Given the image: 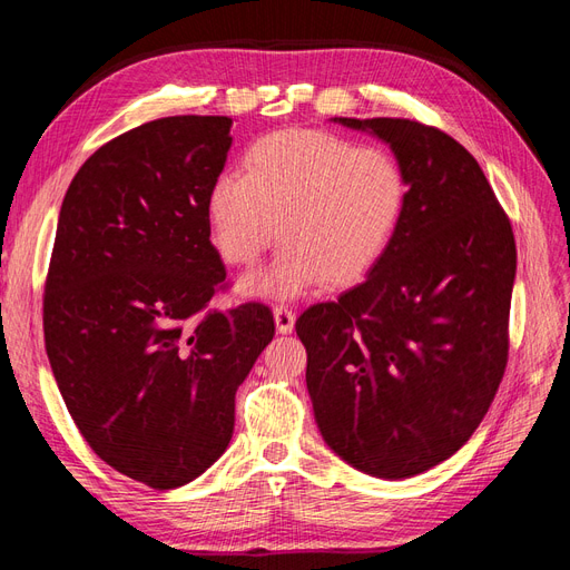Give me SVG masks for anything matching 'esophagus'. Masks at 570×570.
Returning <instances> with one entry per match:
<instances>
[{
    "label": "esophagus",
    "instance_id": "obj_1",
    "mask_svg": "<svg viewBox=\"0 0 570 570\" xmlns=\"http://www.w3.org/2000/svg\"><path fill=\"white\" fill-rule=\"evenodd\" d=\"M273 318H275V327H278V333L287 335L295 331V321H297V314L292 312V308L287 304H275L273 308Z\"/></svg>",
    "mask_w": 570,
    "mask_h": 570
}]
</instances>
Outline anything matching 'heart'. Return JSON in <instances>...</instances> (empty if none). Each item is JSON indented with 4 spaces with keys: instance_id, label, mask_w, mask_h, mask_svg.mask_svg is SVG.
Segmentation results:
<instances>
[{
    "instance_id": "obj_1",
    "label": "heart",
    "mask_w": 570,
    "mask_h": 570,
    "mask_svg": "<svg viewBox=\"0 0 570 570\" xmlns=\"http://www.w3.org/2000/svg\"><path fill=\"white\" fill-rule=\"evenodd\" d=\"M406 174L385 147L325 130H275L249 145L243 174L209 189L212 239L226 264L249 266L278 235L266 271L239 283L245 295L295 297L352 283L390 249L406 206Z\"/></svg>"
}]
</instances>
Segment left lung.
Masks as SVG:
<instances>
[{
    "mask_svg": "<svg viewBox=\"0 0 570 570\" xmlns=\"http://www.w3.org/2000/svg\"><path fill=\"white\" fill-rule=\"evenodd\" d=\"M390 145L406 206L390 249L297 318L306 387L331 450L402 480L450 459L485 416L509 358L515 243L471 151L409 118H333Z\"/></svg>",
    "mask_w": 570,
    "mask_h": 570,
    "instance_id": "left-lung-1",
    "label": "left lung"
}]
</instances>
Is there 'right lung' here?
I'll use <instances>...</instances> for the list:
<instances>
[{
  "instance_id": "obj_1",
  "label": "right lung",
  "mask_w": 570,
  "mask_h": 570,
  "mask_svg": "<svg viewBox=\"0 0 570 570\" xmlns=\"http://www.w3.org/2000/svg\"><path fill=\"white\" fill-rule=\"evenodd\" d=\"M228 116L149 120L99 147L63 197L45 285V347L92 452L154 490L228 450L235 392L275 335L271 308H206L226 283L209 189Z\"/></svg>"
}]
</instances>
